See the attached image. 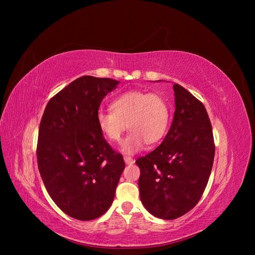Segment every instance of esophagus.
I'll list each match as a JSON object with an SVG mask.
<instances>
[{"label":"esophagus","instance_id":"1","mask_svg":"<svg viewBox=\"0 0 255 255\" xmlns=\"http://www.w3.org/2000/svg\"><path fill=\"white\" fill-rule=\"evenodd\" d=\"M124 161H125L126 164H132V163H134V160H133L131 157H127V156L124 157Z\"/></svg>","mask_w":255,"mask_h":255}]
</instances>
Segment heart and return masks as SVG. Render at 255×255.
<instances>
[{
  "label": "heart",
  "mask_w": 255,
  "mask_h": 255,
  "mask_svg": "<svg viewBox=\"0 0 255 255\" xmlns=\"http://www.w3.org/2000/svg\"><path fill=\"white\" fill-rule=\"evenodd\" d=\"M111 110H99L97 126L111 141H119L127 128L131 130L121 143V151L135 154L145 143L162 139L168 126L169 113L165 100L154 93L130 91L112 102Z\"/></svg>",
  "instance_id": "b5f03b06"
}]
</instances>
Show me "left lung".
<instances>
[{
    "mask_svg": "<svg viewBox=\"0 0 255 255\" xmlns=\"http://www.w3.org/2000/svg\"><path fill=\"white\" fill-rule=\"evenodd\" d=\"M162 82V80H157ZM175 114L164 140L138 158V188L153 216L172 220L189 212L202 197L215 155L213 131L204 104L182 86L173 85Z\"/></svg>",
    "mask_w": 255,
    "mask_h": 255,
    "instance_id": "8db88e82",
    "label": "left lung"
}]
</instances>
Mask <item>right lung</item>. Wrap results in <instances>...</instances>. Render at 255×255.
<instances>
[{
    "instance_id": "add662e5",
    "label": "right lung",
    "mask_w": 255,
    "mask_h": 255,
    "mask_svg": "<svg viewBox=\"0 0 255 255\" xmlns=\"http://www.w3.org/2000/svg\"><path fill=\"white\" fill-rule=\"evenodd\" d=\"M119 84L79 77L48 101L40 122V176L55 204L77 220L96 219L110 209L125 168L123 156L106 142L96 121L101 101Z\"/></svg>"
}]
</instances>
